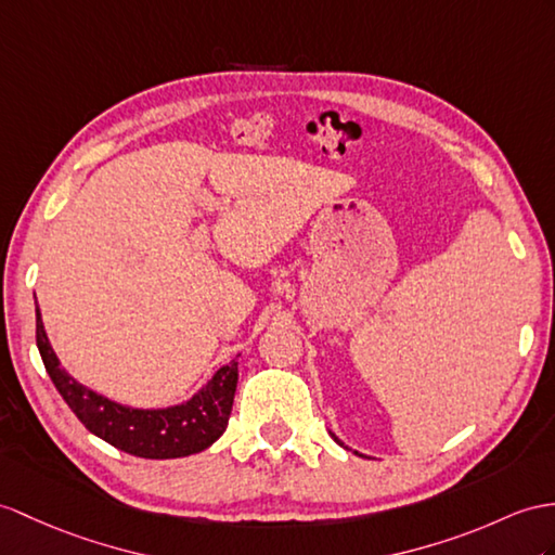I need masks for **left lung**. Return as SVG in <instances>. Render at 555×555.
<instances>
[{
	"label": "left lung",
	"instance_id": "1",
	"mask_svg": "<svg viewBox=\"0 0 555 555\" xmlns=\"http://www.w3.org/2000/svg\"><path fill=\"white\" fill-rule=\"evenodd\" d=\"M334 440H336V442H339V438H336V436H334ZM339 444H341V442H339Z\"/></svg>",
	"mask_w": 555,
	"mask_h": 555
}]
</instances>
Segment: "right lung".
<instances>
[{"label": "right lung", "mask_w": 555, "mask_h": 555, "mask_svg": "<svg viewBox=\"0 0 555 555\" xmlns=\"http://www.w3.org/2000/svg\"><path fill=\"white\" fill-rule=\"evenodd\" d=\"M37 348L53 386L67 408L93 436L111 442L113 448L143 459H179L207 450L223 436L231 418L237 388V360L216 372L207 386L181 404L165 410H137L107 400L75 382L53 353L47 339L42 313L37 308Z\"/></svg>", "instance_id": "1"}]
</instances>
